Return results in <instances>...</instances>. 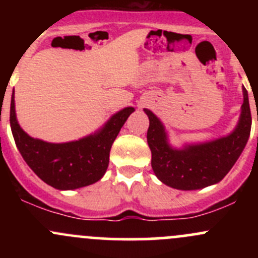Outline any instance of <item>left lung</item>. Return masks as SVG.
<instances>
[{"instance_id":"left-lung-1","label":"left lung","mask_w":258,"mask_h":258,"mask_svg":"<svg viewBox=\"0 0 258 258\" xmlns=\"http://www.w3.org/2000/svg\"><path fill=\"white\" fill-rule=\"evenodd\" d=\"M243 92L241 116L233 132L204 144L173 148L168 144L165 126L155 113L145 108L150 119L147 144L152 153V170L162 183L172 188L191 191L211 186L225 177L248 141L251 132V110L248 93Z\"/></svg>"}]
</instances>
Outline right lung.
<instances>
[{
	"label": "right lung",
	"instance_id": "1",
	"mask_svg": "<svg viewBox=\"0 0 258 258\" xmlns=\"http://www.w3.org/2000/svg\"><path fill=\"white\" fill-rule=\"evenodd\" d=\"M134 111V107L118 111L102 128L79 141L51 144L33 139L21 128L15 110L14 91L10 123L18 151L31 170L49 186L66 191L88 186L103 177L113 141Z\"/></svg>",
	"mask_w": 258,
	"mask_h": 258
}]
</instances>
